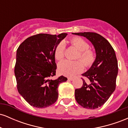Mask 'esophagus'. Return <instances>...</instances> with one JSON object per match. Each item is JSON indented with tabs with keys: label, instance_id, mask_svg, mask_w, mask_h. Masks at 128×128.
I'll use <instances>...</instances> for the list:
<instances>
[{
	"label": "esophagus",
	"instance_id": "34e87169",
	"mask_svg": "<svg viewBox=\"0 0 128 128\" xmlns=\"http://www.w3.org/2000/svg\"><path fill=\"white\" fill-rule=\"evenodd\" d=\"M68 80H73V78H68Z\"/></svg>",
	"mask_w": 128,
	"mask_h": 128
}]
</instances>
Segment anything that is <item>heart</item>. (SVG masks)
<instances>
[{"instance_id": "obj_1", "label": "heart", "mask_w": 128, "mask_h": 128, "mask_svg": "<svg viewBox=\"0 0 128 128\" xmlns=\"http://www.w3.org/2000/svg\"><path fill=\"white\" fill-rule=\"evenodd\" d=\"M70 44L78 50L75 59L77 61L63 60L58 64V70L61 74L67 76H73L84 70L86 67H91L96 60V54L93 50L90 49L89 44L85 40L75 36L70 40ZM66 44L60 42L54 50V55L56 60H61L65 56Z\"/></svg>"}]
</instances>
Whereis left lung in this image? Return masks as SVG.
Wrapping results in <instances>:
<instances>
[{
  "label": "left lung",
  "instance_id": "left-lung-1",
  "mask_svg": "<svg viewBox=\"0 0 128 128\" xmlns=\"http://www.w3.org/2000/svg\"><path fill=\"white\" fill-rule=\"evenodd\" d=\"M73 34L89 40L94 47L96 58L91 68L82 74L81 88L75 90V99L81 106L96 109L104 105L114 92L118 73V63L115 52L108 41L95 32H79Z\"/></svg>",
  "mask_w": 128,
  "mask_h": 128
}]
</instances>
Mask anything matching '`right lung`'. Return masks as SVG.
<instances>
[{
	"instance_id": "add662e5",
	"label": "right lung",
	"mask_w": 128,
	"mask_h": 128,
	"mask_svg": "<svg viewBox=\"0 0 128 128\" xmlns=\"http://www.w3.org/2000/svg\"><path fill=\"white\" fill-rule=\"evenodd\" d=\"M67 34H39L26 38L17 49L14 67L18 92L30 105L43 108L53 105L58 88L67 78L50 79L56 74L54 50Z\"/></svg>"
}]
</instances>
